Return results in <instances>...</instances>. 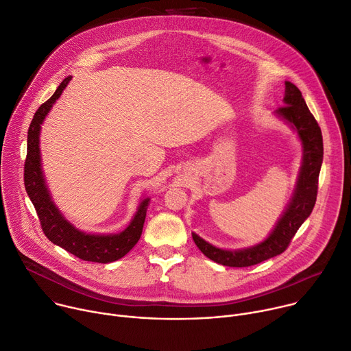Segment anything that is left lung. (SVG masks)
Here are the masks:
<instances>
[{
  "label": "left lung",
  "mask_w": 351,
  "mask_h": 351,
  "mask_svg": "<svg viewBox=\"0 0 351 351\" xmlns=\"http://www.w3.org/2000/svg\"><path fill=\"white\" fill-rule=\"evenodd\" d=\"M282 102L284 106L277 109L274 114L291 127L302 145V162L294 193L269 237L256 245L242 249H222L192 232L195 243L204 256L218 265L247 267L277 256L287 249L298 228L313 210L317 193V178L324 161L321 127L309 112L301 90L290 81H285Z\"/></svg>",
  "instance_id": "1"
}]
</instances>
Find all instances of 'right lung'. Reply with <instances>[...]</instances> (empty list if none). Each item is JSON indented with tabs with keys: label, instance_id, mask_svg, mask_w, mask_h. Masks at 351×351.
<instances>
[{
	"label": "right lung",
	"instance_id": "obj_1",
	"mask_svg": "<svg viewBox=\"0 0 351 351\" xmlns=\"http://www.w3.org/2000/svg\"><path fill=\"white\" fill-rule=\"evenodd\" d=\"M71 78V75L67 77L58 85L53 97L38 109L34 119H32L27 130V154L23 175L25 189L30 202L34 203L36 208L45 235L54 245L86 262L112 263L121 259L138 242L144 227L149 197L141 199L130 224L117 234L85 232L77 228L73 222L62 215V213L54 204L42 169L40 130L46 116L51 110L56 101L61 97V93L64 92Z\"/></svg>",
	"mask_w": 351,
	"mask_h": 351
}]
</instances>
